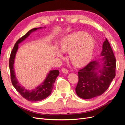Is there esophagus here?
<instances>
[{
  "instance_id": "obj_1",
  "label": "esophagus",
  "mask_w": 125,
  "mask_h": 125,
  "mask_svg": "<svg viewBox=\"0 0 125 125\" xmlns=\"http://www.w3.org/2000/svg\"><path fill=\"white\" fill-rule=\"evenodd\" d=\"M62 71L63 73H68V70L66 68H63L62 69Z\"/></svg>"
}]
</instances>
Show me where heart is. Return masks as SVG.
Wrapping results in <instances>:
<instances>
[{"label": "heart", "mask_w": 125, "mask_h": 125, "mask_svg": "<svg viewBox=\"0 0 125 125\" xmlns=\"http://www.w3.org/2000/svg\"><path fill=\"white\" fill-rule=\"evenodd\" d=\"M60 50L63 52H69L70 60L74 65L81 66L91 59L94 48V40L84 33L78 32L65 37L62 40ZM58 55L62 54L58 52Z\"/></svg>", "instance_id": "obj_1"}]
</instances>
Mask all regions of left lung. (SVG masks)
I'll return each mask as SVG.
<instances>
[{
    "instance_id": "left-lung-1",
    "label": "left lung",
    "mask_w": 125,
    "mask_h": 125,
    "mask_svg": "<svg viewBox=\"0 0 125 125\" xmlns=\"http://www.w3.org/2000/svg\"><path fill=\"white\" fill-rule=\"evenodd\" d=\"M102 68L99 70L97 75L96 70L100 67L99 62L96 60L91 62L78 71L79 80L75 92L82 99H90L103 94L107 90L116 75V58L110 44L107 39L104 42Z\"/></svg>"
}]
</instances>
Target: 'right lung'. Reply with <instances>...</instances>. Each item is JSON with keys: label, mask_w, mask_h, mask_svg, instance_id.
I'll use <instances>...</instances> for the list:
<instances>
[{"label": "right lung", "mask_w": 125, "mask_h": 125, "mask_svg": "<svg viewBox=\"0 0 125 125\" xmlns=\"http://www.w3.org/2000/svg\"><path fill=\"white\" fill-rule=\"evenodd\" d=\"M41 28H40V29ZM39 29V28H34L30 30L24 35L21 37L17 41L12 51L11 52L9 62L11 80L13 86L22 97L28 101L31 102L40 101L46 99L51 94L52 89H53L54 84L56 79L59 74V72L58 70H51L50 73L48 74L46 79L43 83H42L40 86L37 87L36 89L31 91L26 90L23 87H22L19 84V83L18 82L16 76H15L13 64L15 56H16V52L18 48V44L24 40L31 32L35 31Z\"/></svg>", "instance_id": "obj_1"}]
</instances>
